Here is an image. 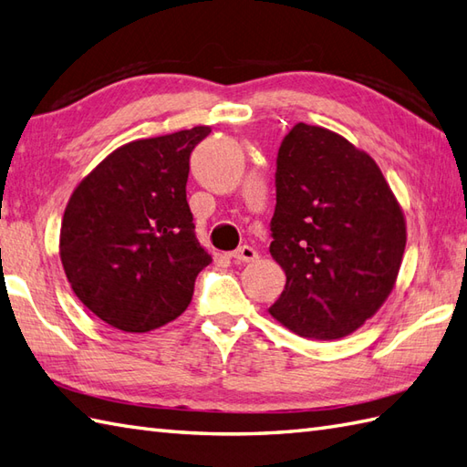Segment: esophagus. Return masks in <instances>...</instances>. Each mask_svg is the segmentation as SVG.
<instances>
[{"label":"esophagus","instance_id":"esophagus-1","mask_svg":"<svg viewBox=\"0 0 467 467\" xmlns=\"http://www.w3.org/2000/svg\"><path fill=\"white\" fill-rule=\"evenodd\" d=\"M232 257L235 262H254V260H257V252L252 245H242L232 254Z\"/></svg>","mask_w":467,"mask_h":467}]
</instances>
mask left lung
I'll use <instances>...</instances> for the list:
<instances>
[{"label":"left lung","instance_id":"8db88e82","mask_svg":"<svg viewBox=\"0 0 467 467\" xmlns=\"http://www.w3.org/2000/svg\"><path fill=\"white\" fill-rule=\"evenodd\" d=\"M269 254L285 287L269 307L307 339H339L396 284L406 220L378 163L326 128L296 123L277 151Z\"/></svg>","mask_w":467,"mask_h":467}]
</instances>
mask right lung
Segmentation results:
<instances>
[{
	"label": "right lung",
	"instance_id": "right-lung-1",
	"mask_svg": "<svg viewBox=\"0 0 467 467\" xmlns=\"http://www.w3.org/2000/svg\"><path fill=\"white\" fill-rule=\"evenodd\" d=\"M210 131L130 141L71 193L61 264L79 302L111 327L143 334L182 316L212 264L185 198L190 155Z\"/></svg>",
	"mask_w": 467,
	"mask_h": 467
}]
</instances>
